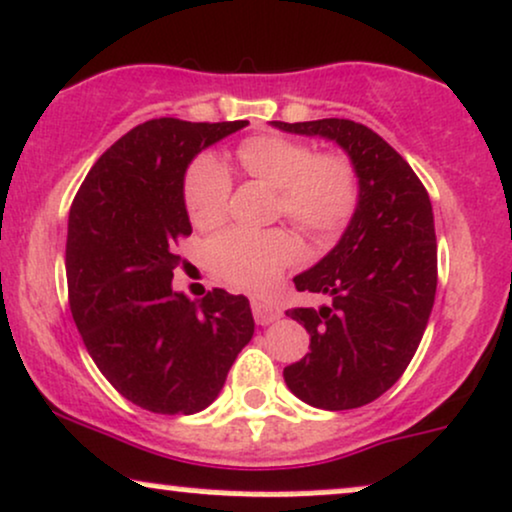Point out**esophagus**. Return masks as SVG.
<instances>
[{
    "label": "esophagus",
    "instance_id": "obj_1",
    "mask_svg": "<svg viewBox=\"0 0 512 512\" xmlns=\"http://www.w3.org/2000/svg\"><path fill=\"white\" fill-rule=\"evenodd\" d=\"M251 311H254V318L258 326H268V323L278 321L282 311L273 302H266V299H251Z\"/></svg>",
    "mask_w": 512,
    "mask_h": 512
}]
</instances>
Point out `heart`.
<instances>
[{"label": "heart", "mask_w": 512, "mask_h": 512, "mask_svg": "<svg viewBox=\"0 0 512 512\" xmlns=\"http://www.w3.org/2000/svg\"><path fill=\"white\" fill-rule=\"evenodd\" d=\"M237 160L249 177L278 189L275 215L292 222L306 237L340 232L359 201L357 167L342 153H318L299 138L261 134L244 138ZM232 177L213 153L191 160L184 174V206L201 230L220 225L230 208ZM208 266L227 285L263 292L297 258V244L285 230H227L206 246Z\"/></svg>", "instance_id": "heart-1"}]
</instances>
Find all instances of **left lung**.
Returning <instances> with one entry per match:
<instances>
[{"mask_svg":"<svg viewBox=\"0 0 512 512\" xmlns=\"http://www.w3.org/2000/svg\"><path fill=\"white\" fill-rule=\"evenodd\" d=\"M340 143L359 177L350 227L330 254L294 278L328 294L321 309H287L309 333V354L285 366L287 388L311 407L340 412L381 398L410 366L434 309L438 256L422 179L390 143L352 119L273 122Z\"/></svg>","mask_w":512,"mask_h":512,"instance_id":"8db88e82","label":"left lung"}]
</instances>
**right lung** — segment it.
Segmentation results:
<instances>
[{
	"label": "right lung",
	"instance_id": "add662e5",
	"mask_svg": "<svg viewBox=\"0 0 512 512\" xmlns=\"http://www.w3.org/2000/svg\"><path fill=\"white\" fill-rule=\"evenodd\" d=\"M246 124L148 119L100 155L71 203V316L102 376L148 412L206 410L254 335L244 294L215 287L191 302L172 292L177 244L191 234L186 167Z\"/></svg>",
	"mask_w": 512,
	"mask_h": 512
}]
</instances>
